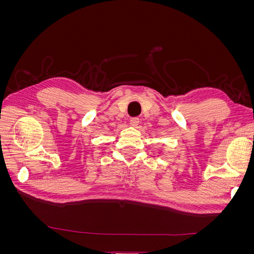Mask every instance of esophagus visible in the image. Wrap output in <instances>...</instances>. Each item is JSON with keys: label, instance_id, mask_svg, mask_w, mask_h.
Wrapping results in <instances>:
<instances>
[{"label": "esophagus", "instance_id": "obj_1", "mask_svg": "<svg viewBox=\"0 0 254 254\" xmlns=\"http://www.w3.org/2000/svg\"><path fill=\"white\" fill-rule=\"evenodd\" d=\"M139 123H140V120L137 118L130 119V125H131L132 127H136L137 125H139Z\"/></svg>", "mask_w": 254, "mask_h": 254}]
</instances>
